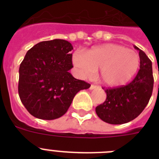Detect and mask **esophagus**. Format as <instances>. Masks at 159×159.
Listing matches in <instances>:
<instances>
[{"instance_id":"esophagus-1","label":"esophagus","mask_w":159,"mask_h":159,"mask_svg":"<svg viewBox=\"0 0 159 159\" xmlns=\"http://www.w3.org/2000/svg\"><path fill=\"white\" fill-rule=\"evenodd\" d=\"M95 88H97V86H95V85H94V84H92V85H91V87H90V89L91 90L95 89Z\"/></svg>"}]
</instances>
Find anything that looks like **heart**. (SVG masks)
Returning a JSON list of instances; mask_svg holds the SVG:
<instances>
[{
  "label": "heart",
  "mask_w": 159,
  "mask_h": 159,
  "mask_svg": "<svg viewBox=\"0 0 159 159\" xmlns=\"http://www.w3.org/2000/svg\"><path fill=\"white\" fill-rule=\"evenodd\" d=\"M72 62L83 78L92 77L99 69L101 82L109 88H118L127 84L135 75L140 58L131 49L107 43L94 48L86 55L75 52Z\"/></svg>",
  "instance_id": "obj_1"
}]
</instances>
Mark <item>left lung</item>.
<instances>
[{"mask_svg":"<svg viewBox=\"0 0 159 159\" xmlns=\"http://www.w3.org/2000/svg\"><path fill=\"white\" fill-rule=\"evenodd\" d=\"M134 48L139 52L140 58V69L135 78L126 86L105 90L106 100L95 108L97 116L110 124H123L135 119L152 95V62L141 49L136 46Z\"/></svg>","mask_w":159,"mask_h":159,"instance_id":"left-lung-1","label":"left lung"}]
</instances>
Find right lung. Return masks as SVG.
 Wrapping results in <instances>:
<instances>
[{
	"label": "right lung",
	"mask_w": 159,
	"mask_h": 159,
	"mask_svg": "<svg viewBox=\"0 0 159 159\" xmlns=\"http://www.w3.org/2000/svg\"><path fill=\"white\" fill-rule=\"evenodd\" d=\"M73 49L60 39L42 41L29 49L19 68L18 93L34 117L52 120L64 116L77 92L91 84L72 76Z\"/></svg>",
	"instance_id": "right-lung-1"
}]
</instances>
